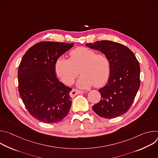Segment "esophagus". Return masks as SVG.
Instances as JSON below:
<instances>
[{
  "instance_id": "1",
  "label": "esophagus",
  "mask_w": 158,
  "mask_h": 158,
  "mask_svg": "<svg viewBox=\"0 0 158 158\" xmlns=\"http://www.w3.org/2000/svg\"><path fill=\"white\" fill-rule=\"evenodd\" d=\"M84 92L82 91H80V90H78V89H73L71 92L70 93V96L73 98L75 97L76 96H77V94H82V93H84Z\"/></svg>"
}]
</instances>
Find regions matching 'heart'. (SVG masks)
<instances>
[{
	"label": "heart",
	"mask_w": 158,
	"mask_h": 158,
	"mask_svg": "<svg viewBox=\"0 0 158 158\" xmlns=\"http://www.w3.org/2000/svg\"><path fill=\"white\" fill-rule=\"evenodd\" d=\"M54 69L58 77L67 85L74 82L80 72L82 75L77 85L85 89L93 85L101 87L105 84L110 76L111 65L106 54L97 53L93 49L80 47L69 52V59L62 56L58 57Z\"/></svg>",
	"instance_id": "b5f03b06"
}]
</instances>
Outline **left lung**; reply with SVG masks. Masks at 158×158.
<instances>
[{
  "mask_svg": "<svg viewBox=\"0 0 158 158\" xmlns=\"http://www.w3.org/2000/svg\"><path fill=\"white\" fill-rule=\"evenodd\" d=\"M86 46L106 54L110 61L107 83L99 89L101 99L93 106L100 117L112 119L126 113L140 86V66L134 53L124 45L110 40L86 44Z\"/></svg>",
  "mask_w": 158,
  "mask_h": 158,
  "instance_id": "1",
  "label": "left lung"
}]
</instances>
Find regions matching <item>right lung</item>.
<instances>
[{"label": "right lung", "mask_w": 158, "mask_h": 158, "mask_svg": "<svg viewBox=\"0 0 158 158\" xmlns=\"http://www.w3.org/2000/svg\"><path fill=\"white\" fill-rule=\"evenodd\" d=\"M74 46L59 42L35 44L26 52L18 70L19 95L30 114L44 123H56L69 113L72 89L57 78L58 57Z\"/></svg>", "instance_id": "obj_1"}]
</instances>
